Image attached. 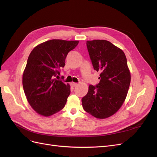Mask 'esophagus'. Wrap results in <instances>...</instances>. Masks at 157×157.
I'll use <instances>...</instances> for the list:
<instances>
[{"instance_id": "34e87169", "label": "esophagus", "mask_w": 157, "mask_h": 157, "mask_svg": "<svg viewBox=\"0 0 157 157\" xmlns=\"http://www.w3.org/2000/svg\"><path fill=\"white\" fill-rule=\"evenodd\" d=\"M71 85H72V86L73 87H76L78 85V84L77 83H76V82H71Z\"/></svg>"}]
</instances>
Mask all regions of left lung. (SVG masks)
<instances>
[{
    "mask_svg": "<svg viewBox=\"0 0 157 157\" xmlns=\"http://www.w3.org/2000/svg\"><path fill=\"white\" fill-rule=\"evenodd\" d=\"M86 46L94 70L99 71V83L90 85L82 99L84 110L97 118L113 115L122 105L129 89L131 75L126 56L105 40H88Z\"/></svg>",
    "mask_w": 157,
    "mask_h": 157,
    "instance_id": "8db88e82",
    "label": "left lung"
}]
</instances>
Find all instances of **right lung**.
Returning <instances> with one entry per match:
<instances>
[{
	"instance_id": "add662e5",
	"label": "right lung",
	"mask_w": 157,
	"mask_h": 157,
	"mask_svg": "<svg viewBox=\"0 0 157 157\" xmlns=\"http://www.w3.org/2000/svg\"><path fill=\"white\" fill-rule=\"evenodd\" d=\"M78 40H50L35 46L23 73V87L28 102L39 115L50 117L62 109L71 92L70 85L57 80L69 52Z\"/></svg>"
}]
</instances>
